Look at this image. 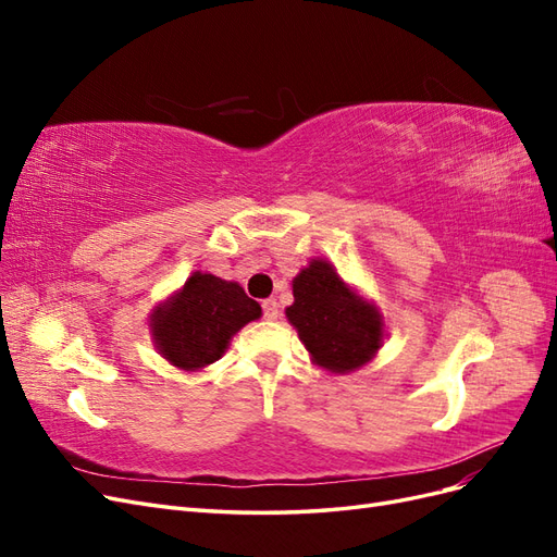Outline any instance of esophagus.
<instances>
[{
  "instance_id": "34e87169",
  "label": "esophagus",
  "mask_w": 557,
  "mask_h": 557,
  "mask_svg": "<svg viewBox=\"0 0 557 557\" xmlns=\"http://www.w3.org/2000/svg\"><path fill=\"white\" fill-rule=\"evenodd\" d=\"M262 311H264V318H267V320H276V318L281 315V311H278V301H276L274 297L264 299V301H262Z\"/></svg>"
}]
</instances>
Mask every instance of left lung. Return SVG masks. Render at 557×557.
Masks as SVG:
<instances>
[{"mask_svg": "<svg viewBox=\"0 0 557 557\" xmlns=\"http://www.w3.org/2000/svg\"><path fill=\"white\" fill-rule=\"evenodd\" d=\"M293 297L285 318L313 364L330 374H350L376 358L387 336L383 313L334 264L309 260L293 278Z\"/></svg>", "mask_w": 557, "mask_h": 557, "instance_id": "obj_1", "label": "left lung"}]
</instances>
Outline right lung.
Returning <instances> with one entry per match:
<instances>
[{"label": "right lung", "mask_w": 557, "mask_h": 557, "mask_svg": "<svg viewBox=\"0 0 557 557\" xmlns=\"http://www.w3.org/2000/svg\"><path fill=\"white\" fill-rule=\"evenodd\" d=\"M260 315L262 307L237 281L193 272L178 290L153 307L148 327L166 362L183 372H201L221 360L232 336Z\"/></svg>", "instance_id": "right-lung-1"}]
</instances>
